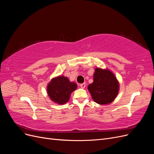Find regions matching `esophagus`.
Returning a JSON list of instances; mask_svg holds the SVG:
<instances>
[{
  "instance_id": "34e87169",
  "label": "esophagus",
  "mask_w": 154,
  "mask_h": 154,
  "mask_svg": "<svg viewBox=\"0 0 154 154\" xmlns=\"http://www.w3.org/2000/svg\"><path fill=\"white\" fill-rule=\"evenodd\" d=\"M85 86H86V84H85V83H82V84H80V87H81L82 88H84L85 87Z\"/></svg>"
}]
</instances>
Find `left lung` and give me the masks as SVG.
Wrapping results in <instances>:
<instances>
[{
  "label": "left lung",
  "instance_id": "1",
  "mask_svg": "<svg viewBox=\"0 0 154 154\" xmlns=\"http://www.w3.org/2000/svg\"><path fill=\"white\" fill-rule=\"evenodd\" d=\"M92 100L100 105H107L117 97L119 83L115 74L109 69L96 67L93 75V82L88 86Z\"/></svg>",
  "mask_w": 154,
  "mask_h": 154
}]
</instances>
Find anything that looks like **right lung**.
I'll return each mask as SVG.
<instances>
[{
  "label": "right lung",
  "mask_w": 154,
  "mask_h": 154,
  "mask_svg": "<svg viewBox=\"0 0 154 154\" xmlns=\"http://www.w3.org/2000/svg\"><path fill=\"white\" fill-rule=\"evenodd\" d=\"M76 88L75 82H70L67 77L58 76L51 79L47 86V92L51 101L63 105L69 101L72 92Z\"/></svg>",
  "instance_id": "obj_1"
}]
</instances>
